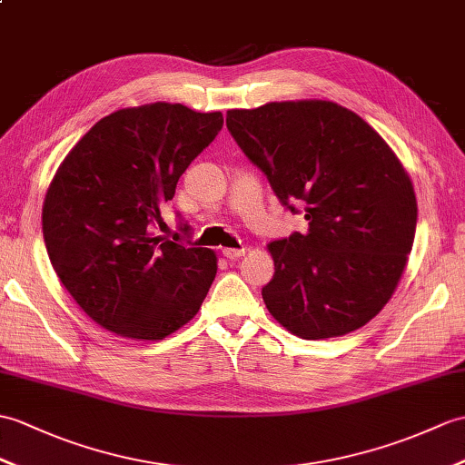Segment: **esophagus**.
<instances>
[{
  "label": "esophagus",
  "mask_w": 465,
  "mask_h": 465,
  "mask_svg": "<svg viewBox=\"0 0 465 465\" xmlns=\"http://www.w3.org/2000/svg\"><path fill=\"white\" fill-rule=\"evenodd\" d=\"M245 253H247V250H243V247H242V250H232V247H228V250H223V255L228 257V259H232V262H233V259L243 257Z\"/></svg>",
  "instance_id": "obj_1"
}]
</instances>
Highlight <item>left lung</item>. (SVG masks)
<instances>
[{
    "label": "left lung",
    "instance_id": "8db88e82",
    "mask_svg": "<svg viewBox=\"0 0 465 465\" xmlns=\"http://www.w3.org/2000/svg\"><path fill=\"white\" fill-rule=\"evenodd\" d=\"M228 131L277 198L309 222L267 245L275 273L262 295L299 339L341 337L391 301L412 250V180L386 140L344 106L319 101L232 109Z\"/></svg>",
    "mask_w": 465,
    "mask_h": 465
}]
</instances>
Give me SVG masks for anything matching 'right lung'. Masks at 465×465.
<instances>
[{"mask_svg": "<svg viewBox=\"0 0 465 465\" xmlns=\"http://www.w3.org/2000/svg\"><path fill=\"white\" fill-rule=\"evenodd\" d=\"M222 126V113L180 103L131 106L101 118L61 162L43 202V240L61 283L96 325L162 341L196 317L218 257L154 237L153 225Z\"/></svg>", "mask_w": 465, "mask_h": 465, "instance_id": "add662e5", "label": "right lung"}]
</instances>
